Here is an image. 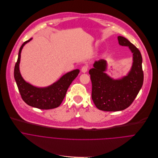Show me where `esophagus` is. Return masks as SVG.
<instances>
[{
    "label": "esophagus",
    "mask_w": 158,
    "mask_h": 158,
    "mask_svg": "<svg viewBox=\"0 0 158 158\" xmlns=\"http://www.w3.org/2000/svg\"><path fill=\"white\" fill-rule=\"evenodd\" d=\"M88 67L87 65H85L81 68V72L85 73L88 71Z\"/></svg>",
    "instance_id": "1"
}]
</instances>
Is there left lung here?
I'll list each match as a JSON object with an SVG mask.
<instances>
[{"instance_id": "1", "label": "left lung", "mask_w": 158, "mask_h": 158, "mask_svg": "<svg viewBox=\"0 0 158 158\" xmlns=\"http://www.w3.org/2000/svg\"><path fill=\"white\" fill-rule=\"evenodd\" d=\"M121 46L128 47L133 53V64L127 75L114 79L105 72L107 61H95L89 70L92 83L91 98L97 106L105 111H122L129 107L141 89L143 83L142 56L139 50L128 39L118 37Z\"/></svg>"}]
</instances>
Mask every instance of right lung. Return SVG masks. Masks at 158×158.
<instances>
[{
  "label": "right lung",
  "mask_w": 158,
  "mask_h": 158,
  "mask_svg": "<svg viewBox=\"0 0 158 158\" xmlns=\"http://www.w3.org/2000/svg\"><path fill=\"white\" fill-rule=\"evenodd\" d=\"M32 38L25 42L20 48L18 59L14 68V78L22 100L29 106L41 110L58 107L65 98L69 87L78 76L80 70H73L63 75L58 80L46 87H37L27 82L22 77L19 64L23 46Z\"/></svg>",
  "instance_id": "add662e5"
}]
</instances>
